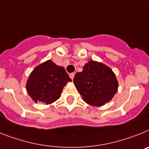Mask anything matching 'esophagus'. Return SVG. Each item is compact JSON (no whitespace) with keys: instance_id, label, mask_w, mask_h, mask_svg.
I'll use <instances>...</instances> for the list:
<instances>
[{"instance_id":"1","label":"esophagus","mask_w":149,"mask_h":149,"mask_svg":"<svg viewBox=\"0 0 149 149\" xmlns=\"http://www.w3.org/2000/svg\"><path fill=\"white\" fill-rule=\"evenodd\" d=\"M74 73H70V75H69V76H70V79H71L72 80H73V77H74Z\"/></svg>"}]
</instances>
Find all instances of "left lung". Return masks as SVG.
Here are the masks:
<instances>
[{"instance_id": "left-lung-1", "label": "left lung", "mask_w": 149, "mask_h": 149, "mask_svg": "<svg viewBox=\"0 0 149 149\" xmlns=\"http://www.w3.org/2000/svg\"><path fill=\"white\" fill-rule=\"evenodd\" d=\"M75 87L87 104L103 106L111 101L118 91L119 83L111 68L103 63L90 60L73 78Z\"/></svg>"}]
</instances>
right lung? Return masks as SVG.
Masks as SVG:
<instances>
[{
	"mask_svg": "<svg viewBox=\"0 0 149 149\" xmlns=\"http://www.w3.org/2000/svg\"><path fill=\"white\" fill-rule=\"evenodd\" d=\"M72 81L65 68L47 60L33 69L26 83V90L32 100L50 104L60 98L64 87Z\"/></svg>",
	"mask_w": 149,
	"mask_h": 149,
	"instance_id": "obj_1",
	"label": "right lung"
}]
</instances>
